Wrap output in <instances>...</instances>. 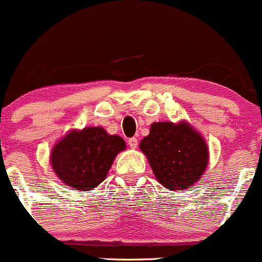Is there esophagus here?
Here are the masks:
<instances>
[{"label": "esophagus", "instance_id": "1", "mask_svg": "<svg viewBox=\"0 0 262 262\" xmlns=\"http://www.w3.org/2000/svg\"><path fill=\"white\" fill-rule=\"evenodd\" d=\"M137 145H139V141H137L136 137H131V139H128V146H130L131 148H136Z\"/></svg>", "mask_w": 262, "mask_h": 262}]
</instances>
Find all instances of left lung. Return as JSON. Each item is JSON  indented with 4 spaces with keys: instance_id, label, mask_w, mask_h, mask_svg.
<instances>
[{
    "instance_id": "obj_1",
    "label": "left lung",
    "mask_w": 262,
    "mask_h": 262,
    "mask_svg": "<svg viewBox=\"0 0 262 262\" xmlns=\"http://www.w3.org/2000/svg\"><path fill=\"white\" fill-rule=\"evenodd\" d=\"M155 177L171 191L186 190L201 179L209 165V146L187 121L154 122L140 142Z\"/></svg>"
}]
</instances>
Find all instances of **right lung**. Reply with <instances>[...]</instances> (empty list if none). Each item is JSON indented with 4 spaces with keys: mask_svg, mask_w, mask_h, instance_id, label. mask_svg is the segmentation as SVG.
<instances>
[{
    "mask_svg": "<svg viewBox=\"0 0 262 262\" xmlns=\"http://www.w3.org/2000/svg\"><path fill=\"white\" fill-rule=\"evenodd\" d=\"M125 148L122 137L107 134L101 126L74 128L55 143L50 164L67 186L89 191L106 179L117 154Z\"/></svg>",
    "mask_w": 262,
    "mask_h": 262,
    "instance_id": "right-lung-1",
    "label": "right lung"
}]
</instances>
